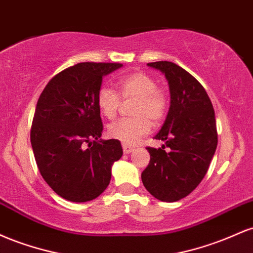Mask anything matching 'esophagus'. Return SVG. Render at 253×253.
<instances>
[{
	"instance_id": "esophagus-1",
	"label": "esophagus",
	"mask_w": 253,
	"mask_h": 253,
	"mask_svg": "<svg viewBox=\"0 0 253 253\" xmlns=\"http://www.w3.org/2000/svg\"><path fill=\"white\" fill-rule=\"evenodd\" d=\"M123 150H124L125 155H128V153H130L133 150H134V146H132V145H128V144H124Z\"/></svg>"
}]
</instances>
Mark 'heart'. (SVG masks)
<instances>
[{
    "instance_id": "heart-1",
    "label": "heart",
    "mask_w": 253,
    "mask_h": 253,
    "mask_svg": "<svg viewBox=\"0 0 253 253\" xmlns=\"http://www.w3.org/2000/svg\"><path fill=\"white\" fill-rule=\"evenodd\" d=\"M118 92L102 86L96 95V104L101 114L113 120L118 115L123 101L134 100L130 107L132 118L121 119L109 125L108 135L124 144H134L149 134L152 123L158 124L165 118L169 108V97L157 88L155 78L145 72H133L120 78Z\"/></svg>"
}]
</instances>
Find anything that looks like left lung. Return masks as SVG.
Returning a JSON list of instances; mask_svg holds the SVG:
<instances>
[{"label":"left lung","mask_w":253,"mask_h":253,"mask_svg":"<svg viewBox=\"0 0 253 253\" xmlns=\"http://www.w3.org/2000/svg\"><path fill=\"white\" fill-rule=\"evenodd\" d=\"M147 65L165 75L171 101L155 136L165 144L159 149L146 147L150 163L141 181L156 199L175 202L189 195L207 173L217 145L215 114L205 88L189 72L167 60Z\"/></svg>","instance_id":"left-lung-1"}]
</instances>
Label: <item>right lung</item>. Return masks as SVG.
I'll return each mask as SVG.
<instances>
[{"instance_id": "1", "label": "right lung", "mask_w": 253, "mask_h": 253, "mask_svg": "<svg viewBox=\"0 0 253 253\" xmlns=\"http://www.w3.org/2000/svg\"><path fill=\"white\" fill-rule=\"evenodd\" d=\"M121 66L78 63L52 77L38 100L31 127L34 158L45 182L68 201L101 195L113 163L123 156L120 141L100 139L103 125L96 104L103 76Z\"/></svg>"}]
</instances>
